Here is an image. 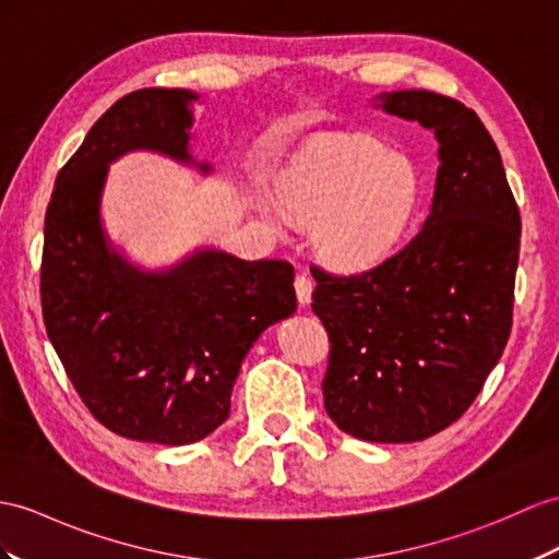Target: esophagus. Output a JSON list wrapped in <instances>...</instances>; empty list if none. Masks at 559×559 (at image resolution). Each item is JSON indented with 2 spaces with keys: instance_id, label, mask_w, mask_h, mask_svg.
Returning a JSON list of instances; mask_svg holds the SVG:
<instances>
[{
  "instance_id": "34e87169",
  "label": "esophagus",
  "mask_w": 559,
  "mask_h": 559,
  "mask_svg": "<svg viewBox=\"0 0 559 559\" xmlns=\"http://www.w3.org/2000/svg\"><path fill=\"white\" fill-rule=\"evenodd\" d=\"M294 287H296V296H298V304L308 306L310 298H312V280L308 275H296L294 280Z\"/></svg>"
}]
</instances>
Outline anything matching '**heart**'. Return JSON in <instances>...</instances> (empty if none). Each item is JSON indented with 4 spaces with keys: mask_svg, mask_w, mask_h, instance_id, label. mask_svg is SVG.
I'll return each instance as SVG.
<instances>
[{
    "mask_svg": "<svg viewBox=\"0 0 559 559\" xmlns=\"http://www.w3.org/2000/svg\"><path fill=\"white\" fill-rule=\"evenodd\" d=\"M419 201L411 158L365 138H320L280 182L282 211L312 223L322 261L342 272L374 267L396 249Z\"/></svg>",
    "mask_w": 559,
    "mask_h": 559,
    "instance_id": "heart-1",
    "label": "heart"
}]
</instances>
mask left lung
Returning <instances> with one entry per match:
<instances>
[{"label":"left lung","instance_id":"8db88e82","mask_svg":"<svg viewBox=\"0 0 559 559\" xmlns=\"http://www.w3.org/2000/svg\"><path fill=\"white\" fill-rule=\"evenodd\" d=\"M377 108L439 142L429 215L405 247L350 277L312 272L330 334L326 415L374 443L429 439L467 411L508 344L522 221L491 134L472 108L427 90Z\"/></svg>","mask_w":559,"mask_h":559}]
</instances>
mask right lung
I'll return each instance as SVG.
<instances>
[{"mask_svg":"<svg viewBox=\"0 0 559 559\" xmlns=\"http://www.w3.org/2000/svg\"><path fill=\"white\" fill-rule=\"evenodd\" d=\"M197 92L148 87L118 99L61 168L45 217L43 316L78 396L132 441L187 445L229 415L241 360L296 310L287 261H241L201 247L146 270L102 223L108 166L154 152L209 175L189 152Z\"/></svg>","mask_w":559,"mask_h":559,"instance_id":"obj_1","label":"right lung"}]
</instances>
